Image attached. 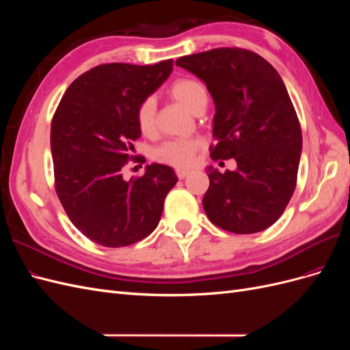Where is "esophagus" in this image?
<instances>
[{
  "label": "esophagus",
  "mask_w": 350,
  "mask_h": 350,
  "mask_svg": "<svg viewBox=\"0 0 350 350\" xmlns=\"http://www.w3.org/2000/svg\"><path fill=\"white\" fill-rule=\"evenodd\" d=\"M188 174H189L188 169H176V176H178L179 179H184Z\"/></svg>",
  "instance_id": "34e87169"
}]
</instances>
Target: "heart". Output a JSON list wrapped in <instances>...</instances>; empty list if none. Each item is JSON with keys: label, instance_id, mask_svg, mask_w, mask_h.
<instances>
[{"label": "heart", "instance_id": "1", "mask_svg": "<svg viewBox=\"0 0 350 350\" xmlns=\"http://www.w3.org/2000/svg\"><path fill=\"white\" fill-rule=\"evenodd\" d=\"M171 96L181 103L189 112H196L201 105L207 103L206 88L194 79H178L169 89ZM137 126L142 134L152 135L156 130V105L152 98L144 99L135 111ZM200 140H167L157 146L153 157L157 162L175 167H187L191 165L196 152L200 149Z\"/></svg>", "mask_w": 350, "mask_h": 350}]
</instances>
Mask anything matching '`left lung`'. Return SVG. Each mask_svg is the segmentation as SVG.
<instances>
[{"mask_svg": "<svg viewBox=\"0 0 350 350\" xmlns=\"http://www.w3.org/2000/svg\"><path fill=\"white\" fill-rule=\"evenodd\" d=\"M175 64L203 80L213 98L211 159L237 161V171L225 174L207 167V217L232 234L270 228L292 198L302 152L301 125L279 72L241 48L198 52Z\"/></svg>", "mask_w": 350, "mask_h": 350, "instance_id": "left-lung-1", "label": "left lung"}]
</instances>
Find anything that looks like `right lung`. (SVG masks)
Instances as JSON below:
<instances>
[{
	"mask_svg": "<svg viewBox=\"0 0 350 350\" xmlns=\"http://www.w3.org/2000/svg\"><path fill=\"white\" fill-rule=\"evenodd\" d=\"M172 67V59L94 67L70 84L52 118L58 198L72 225L99 245L120 248L150 235L178 181L174 169L161 163L147 165L140 178H122L142 135L135 111Z\"/></svg>",
	"mask_w": 350,
	"mask_h": 350,
	"instance_id": "1",
	"label": "right lung"
}]
</instances>
